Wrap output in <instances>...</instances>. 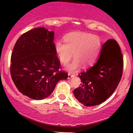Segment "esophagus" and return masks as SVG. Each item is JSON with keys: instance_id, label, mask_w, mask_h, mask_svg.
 I'll use <instances>...</instances> for the list:
<instances>
[{"instance_id": "1", "label": "esophagus", "mask_w": 133, "mask_h": 133, "mask_svg": "<svg viewBox=\"0 0 133 133\" xmlns=\"http://www.w3.org/2000/svg\"><path fill=\"white\" fill-rule=\"evenodd\" d=\"M74 76H75V75H74V74H71V73H69V74H68V79H71V77H74Z\"/></svg>"}]
</instances>
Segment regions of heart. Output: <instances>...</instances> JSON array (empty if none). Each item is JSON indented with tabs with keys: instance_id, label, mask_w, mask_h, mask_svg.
<instances>
[{
	"instance_id": "1",
	"label": "heart",
	"mask_w": 133,
	"mask_h": 133,
	"mask_svg": "<svg viewBox=\"0 0 133 133\" xmlns=\"http://www.w3.org/2000/svg\"><path fill=\"white\" fill-rule=\"evenodd\" d=\"M64 42L57 40L54 49L62 64H66L73 57L75 59L67 65L70 72H76L83 65L85 68L92 66L97 61L102 48L101 38L86 32H72L64 38Z\"/></svg>"
}]
</instances>
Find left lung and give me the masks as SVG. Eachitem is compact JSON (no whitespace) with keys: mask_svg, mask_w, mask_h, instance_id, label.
Returning <instances> with one entry per match:
<instances>
[{"mask_svg":"<svg viewBox=\"0 0 133 133\" xmlns=\"http://www.w3.org/2000/svg\"><path fill=\"white\" fill-rule=\"evenodd\" d=\"M123 69V57L119 45L114 39H109L103 44L96 64L79 74L82 83L73 91L75 97L86 106L103 103L116 89Z\"/></svg>","mask_w":133,"mask_h":133,"instance_id":"8db88e82","label":"left lung"}]
</instances>
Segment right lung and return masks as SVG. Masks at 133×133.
<instances>
[{
    "mask_svg": "<svg viewBox=\"0 0 133 133\" xmlns=\"http://www.w3.org/2000/svg\"><path fill=\"white\" fill-rule=\"evenodd\" d=\"M54 34L44 27L24 33L17 41L11 55L10 75L23 95L41 100L51 94L68 73L60 70L54 49Z\"/></svg>",
    "mask_w": 133,
    "mask_h": 133,
    "instance_id": "obj_1",
    "label": "right lung"
}]
</instances>
